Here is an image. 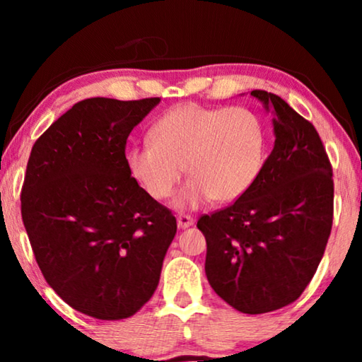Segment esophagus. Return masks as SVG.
<instances>
[{
    "mask_svg": "<svg viewBox=\"0 0 362 362\" xmlns=\"http://www.w3.org/2000/svg\"><path fill=\"white\" fill-rule=\"evenodd\" d=\"M177 227L180 229H187V227H191L192 224H194V219H192L191 216H186V214H181L177 216Z\"/></svg>",
    "mask_w": 362,
    "mask_h": 362,
    "instance_id": "obj_1",
    "label": "esophagus"
}]
</instances>
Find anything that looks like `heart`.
Wrapping results in <instances>:
<instances>
[{"label":"heart","mask_w":362,"mask_h":362,"mask_svg":"<svg viewBox=\"0 0 362 362\" xmlns=\"http://www.w3.org/2000/svg\"><path fill=\"white\" fill-rule=\"evenodd\" d=\"M265 128L247 107L211 108L185 103L166 112L150 130V143L127 151L133 180L153 199H168L182 176L177 209L232 202L249 191L264 166Z\"/></svg>","instance_id":"obj_1"}]
</instances>
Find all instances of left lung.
<instances>
[{
    "mask_svg": "<svg viewBox=\"0 0 362 362\" xmlns=\"http://www.w3.org/2000/svg\"><path fill=\"white\" fill-rule=\"evenodd\" d=\"M250 95L272 112L275 143L234 204L202 216L206 275L235 310L260 315L298 298L318 269L333 224V170L316 128L284 98Z\"/></svg>",
    "mask_w": 362,
    "mask_h": 362,
    "instance_id": "1",
    "label": "left lung"
}]
</instances>
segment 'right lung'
Masks as SVG:
<instances>
[{
	"label": "right lung",
	"instance_id": "1",
	"mask_svg": "<svg viewBox=\"0 0 362 362\" xmlns=\"http://www.w3.org/2000/svg\"><path fill=\"white\" fill-rule=\"evenodd\" d=\"M161 98H87L34 143L21 214L44 279L97 320L135 315L160 281L176 217L127 168L133 128Z\"/></svg>",
	"mask_w": 362,
	"mask_h": 362
}]
</instances>
